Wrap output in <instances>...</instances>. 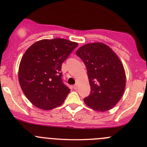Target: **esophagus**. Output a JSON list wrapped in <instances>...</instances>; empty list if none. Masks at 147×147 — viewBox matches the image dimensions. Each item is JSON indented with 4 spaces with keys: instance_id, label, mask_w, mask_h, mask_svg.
<instances>
[{
    "instance_id": "1",
    "label": "esophagus",
    "mask_w": 147,
    "mask_h": 147,
    "mask_svg": "<svg viewBox=\"0 0 147 147\" xmlns=\"http://www.w3.org/2000/svg\"><path fill=\"white\" fill-rule=\"evenodd\" d=\"M77 88H78V84H75L73 86L74 89H77Z\"/></svg>"
}]
</instances>
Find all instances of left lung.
Instances as JSON below:
<instances>
[{"instance_id":"left-lung-1","label":"left lung","mask_w":147,"mask_h":147,"mask_svg":"<svg viewBox=\"0 0 147 147\" xmlns=\"http://www.w3.org/2000/svg\"><path fill=\"white\" fill-rule=\"evenodd\" d=\"M86 67L91 93L84 99L92 109L106 112L123 96L126 77L123 63L115 52L102 42L84 45L76 51Z\"/></svg>"}]
</instances>
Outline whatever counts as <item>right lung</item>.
Here are the masks:
<instances>
[{"label": "right lung", "instance_id": "obj_1", "mask_svg": "<svg viewBox=\"0 0 147 147\" xmlns=\"http://www.w3.org/2000/svg\"><path fill=\"white\" fill-rule=\"evenodd\" d=\"M77 46L63 38L44 39L24 53L19 67V84L35 107L50 110L63 103L70 89L61 80V65Z\"/></svg>", "mask_w": 147, "mask_h": 147}]
</instances>
